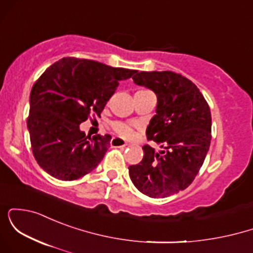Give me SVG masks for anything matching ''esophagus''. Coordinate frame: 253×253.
I'll list each match as a JSON object with an SVG mask.
<instances>
[{
    "instance_id": "34e87169",
    "label": "esophagus",
    "mask_w": 253,
    "mask_h": 253,
    "mask_svg": "<svg viewBox=\"0 0 253 253\" xmlns=\"http://www.w3.org/2000/svg\"><path fill=\"white\" fill-rule=\"evenodd\" d=\"M110 146H112V147H126L127 143L125 140H123L121 138L114 136V138L110 140Z\"/></svg>"
}]
</instances>
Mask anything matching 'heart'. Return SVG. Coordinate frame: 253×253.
<instances>
[{"mask_svg": "<svg viewBox=\"0 0 253 253\" xmlns=\"http://www.w3.org/2000/svg\"><path fill=\"white\" fill-rule=\"evenodd\" d=\"M113 129L123 138H130L133 135V126L130 124L123 123V121H117L113 124Z\"/></svg>", "mask_w": 253, "mask_h": 253, "instance_id": "1", "label": "heart"}]
</instances>
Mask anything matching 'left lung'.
I'll use <instances>...</instances> for the list:
<instances>
[{"label": "left lung", "instance_id": "1", "mask_svg": "<svg viewBox=\"0 0 253 253\" xmlns=\"http://www.w3.org/2000/svg\"><path fill=\"white\" fill-rule=\"evenodd\" d=\"M132 78L157 95L146 136L161 151L143 146L144 158L128 168L129 177L140 193L164 199L189 187L201 169L211 139V109L199 88L179 74L135 71Z\"/></svg>", "mask_w": 253, "mask_h": 253}]
</instances>
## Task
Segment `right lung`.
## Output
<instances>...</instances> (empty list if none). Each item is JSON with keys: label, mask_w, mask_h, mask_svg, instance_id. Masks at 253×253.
Masks as SVG:
<instances>
[{"label": "right lung", "mask_w": 253, "mask_h": 253, "mask_svg": "<svg viewBox=\"0 0 253 253\" xmlns=\"http://www.w3.org/2000/svg\"><path fill=\"white\" fill-rule=\"evenodd\" d=\"M134 72L71 57L46 69L32 88L27 119L32 151L42 170L74 181L97 167L112 136L90 138L80 125L92 113L100 115L119 82Z\"/></svg>", "instance_id": "1"}]
</instances>
